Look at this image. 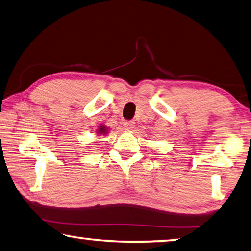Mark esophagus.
I'll list each match as a JSON object with an SVG mask.
<instances>
[{"label": "esophagus", "instance_id": "34e87169", "mask_svg": "<svg viewBox=\"0 0 251 251\" xmlns=\"http://www.w3.org/2000/svg\"><path fill=\"white\" fill-rule=\"evenodd\" d=\"M124 128L126 130H133L135 128V123L133 121H128L124 123Z\"/></svg>", "mask_w": 251, "mask_h": 251}]
</instances>
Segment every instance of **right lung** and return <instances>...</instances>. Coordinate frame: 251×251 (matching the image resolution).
Instances as JSON below:
<instances>
[{"instance_id":"right-lung-1","label":"right lung","mask_w":251,"mask_h":251,"mask_svg":"<svg viewBox=\"0 0 251 251\" xmlns=\"http://www.w3.org/2000/svg\"><path fill=\"white\" fill-rule=\"evenodd\" d=\"M95 131H97L98 137H101V136H104V137H105V136L108 135V131H110V127H107L104 124H100Z\"/></svg>"}]
</instances>
